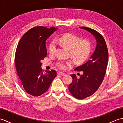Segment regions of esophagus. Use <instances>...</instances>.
Listing matches in <instances>:
<instances>
[{
  "mask_svg": "<svg viewBox=\"0 0 123 123\" xmlns=\"http://www.w3.org/2000/svg\"><path fill=\"white\" fill-rule=\"evenodd\" d=\"M57 74H58L59 75H65V74H64V73H63V72H59L58 73H57Z\"/></svg>",
  "mask_w": 123,
  "mask_h": 123,
  "instance_id": "obj_1",
  "label": "esophagus"
}]
</instances>
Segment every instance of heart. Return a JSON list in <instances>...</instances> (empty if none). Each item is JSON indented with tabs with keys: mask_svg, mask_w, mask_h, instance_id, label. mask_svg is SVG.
Returning a JSON list of instances; mask_svg holds the SVG:
<instances>
[{
	"mask_svg": "<svg viewBox=\"0 0 123 123\" xmlns=\"http://www.w3.org/2000/svg\"><path fill=\"white\" fill-rule=\"evenodd\" d=\"M58 42L70 49V54L72 58L78 62H82L87 58L91 51V44L87 40H81L72 33H66L61 36L58 40ZM56 50V45L54 42H52L49 46V53L51 55L54 54ZM73 65L71 61L57 62L56 66L60 69L66 70L68 67Z\"/></svg>",
	"mask_w": 123,
	"mask_h": 123,
	"instance_id": "1",
	"label": "heart"
}]
</instances>
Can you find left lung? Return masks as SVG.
<instances>
[{
  "label": "left lung",
  "instance_id": "8db88e82",
  "mask_svg": "<svg viewBox=\"0 0 123 123\" xmlns=\"http://www.w3.org/2000/svg\"><path fill=\"white\" fill-rule=\"evenodd\" d=\"M95 36L97 45L95 51L88 61L74 69L82 71L83 74L78 77L72 74L73 81L69 86L71 95L78 99H83L91 96L98 90L105 77L108 64V52L105 39L95 30L87 27H80Z\"/></svg>",
  "mask_w": 123,
  "mask_h": 123
}]
</instances>
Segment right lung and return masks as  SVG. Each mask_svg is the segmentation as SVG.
Wrapping results in <instances>:
<instances>
[{
  "mask_svg": "<svg viewBox=\"0 0 123 123\" xmlns=\"http://www.w3.org/2000/svg\"><path fill=\"white\" fill-rule=\"evenodd\" d=\"M56 28L36 26L25 33L16 50L15 64L17 74L26 92L40 96L48 90L56 77L54 70L44 73L41 60L47 55L45 42Z\"/></svg>",
  "mask_w": 123,
  "mask_h": 123,
  "instance_id": "obj_1",
  "label": "right lung"
}]
</instances>
